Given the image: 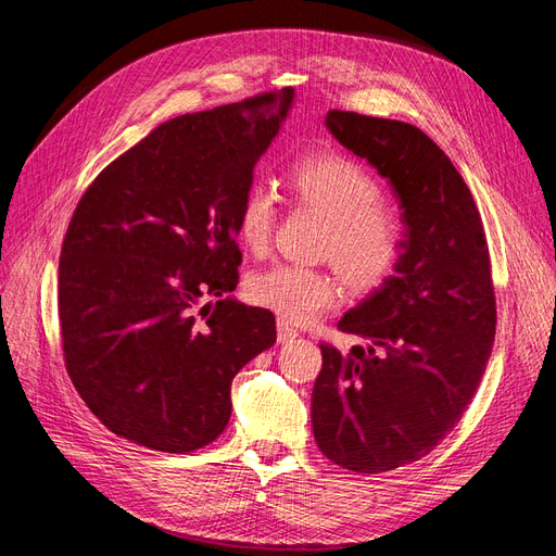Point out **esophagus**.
I'll use <instances>...</instances> for the list:
<instances>
[{
	"label": "esophagus",
	"mask_w": 556,
	"mask_h": 556,
	"mask_svg": "<svg viewBox=\"0 0 556 556\" xmlns=\"http://www.w3.org/2000/svg\"><path fill=\"white\" fill-rule=\"evenodd\" d=\"M296 336H299V331L292 325L278 319V343H292Z\"/></svg>",
	"instance_id": "34e87169"
}]
</instances>
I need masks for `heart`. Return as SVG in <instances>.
I'll return each instance as SVG.
<instances>
[{"label":"heart","mask_w":556,"mask_h":556,"mask_svg":"<svg viewBox=\"0 0 556 556\" xmlns=\"http://www.w3.org/2000/svg\"><path fill=\"white\" fill-rule=\"evenodd\" d=\"M294 204L327 220L319 255L333 264L341 280L355 292H371L394 274L403 255L399 217L382 204L380 182L355 160L323 153L299 160L285 178ZM276 199L266 185L252 182L237 211V237L252 255L271 243ZM252 304L276 313L282 323L306 325L339 299L333 276L319 268L278 264L250 276L245 285Z\"/></svg>","instance_id":"obj_1"}]
</instances>
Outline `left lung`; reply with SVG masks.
<instances>
[{"label":"left lung","mask_w":556,"mask_h":556,"mask_svg":"<svg viewBox=\"0 0 556 556\" xmlns=\"http://www.w3.org/2000/svg\"><path fill=\"white\" fill-rule=\"evenodd\" d=\"M325 125L390 182L406 233L394 274L339 323L366 345H319L311 399L325 457L382 473L429 454L478 390L496 333L490 250L468 185L422 129L352 111Z\"/></svg>","instance_id":"1"}]
</instances>
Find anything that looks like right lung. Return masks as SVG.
<instances>
[{"mask_svg":"<svg viewBox=\"0 0 556 556\" xmlns=\"http://www.w3.org/2000/svg\"><path fill=\"white\" fill-rule=\"evenodd\" d=\"M294 90L166 121L80 197L60 257V327L80 399L123 439L185 454L229 422L231 380L276 343L239 285L237 211ZM204 295L215 305L193 311Z\"/></svg>","mask_w":556,"mask_h":556,"instance_id":"1","label":"right lung"}]
</instances>
